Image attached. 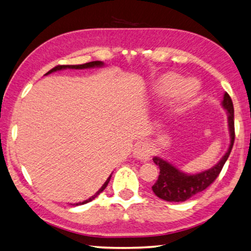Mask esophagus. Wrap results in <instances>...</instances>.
<instances>
[{
    "label": "esophagus",
    "instance_id": "obj_1",
    "mask_svg": "<svg viewBox=\"0 0 251 251\" xmlns=\"http://www.w3.org/2000/svg\"><path fill=\"white\" fill-rule=\"evenodd\" d=\"M151 148L147 141H138L134 147V156L140 160H148L151 156Z\"/></svg>",
    "mask_w": 251,
    "mask_h": 251
}]
</instances>
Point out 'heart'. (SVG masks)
<instances>
[{"label": "heart", "instance_id": "obj_1", "mask_svg": "<svg viewBox=\"0 0 251 251\" xmlns=\"http://www.w3.org/2000/svg\"><path fill=\"white\" fill-rule=\"evenodd\" d=\"M199 86L194 81H189L184 84V79L176 74L163 75L159 80L157 90L162 94H172L177 92L180 100H188L197 94Z\"/></svg>", "mask_w": 251, "mask_h": 251}]
</instances>
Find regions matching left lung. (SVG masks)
<instances>
[{
	"mask_svg": "<svg viewBox=\"0 0 251 251\" xmlns=\"http://www.w3.org/2000/svg\"><path fill=\"white\" fill-rule=\"evenodd\" d=\"M223 107L227 111L228 126L230 134V145L227 152L224 154L217 165L208 170L197 173V175H186L173 167L163 159L154 157L152 160L160 169L158 180L152 185L153 193L168 202H184L193 195L202 192L208 188L220 175L225 162L228 159L235 141V123H234V105L228 93L224 94L222 102Z\"/></svg>",
	"mask_w": 251,
	"mask_h": 251,
	"instance_id": "left-lung-1",
	"label": "left lung"
}]
</instances>
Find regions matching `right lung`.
<instances>
[{
  "label": "right lung",
  "instance_id": "obj_1",
  "mask_svg": "<svg viewBox=\"0 0 251 251\" xmlns=\"http://www.w3.org/2000/svg\"><path fill=\"white\" fill-rule=\"evenodd\" d=\"M101 66H103V62L102 61H91V62H86V63H83V65H59V66H57V67H54V68H52L51 70H49L46 75H49V74H51V72H54V71H58V70H62V69H86V68H94V67H101ZM111 176H110L107 177V180L105 181V183H104L103 185H102V188L100 189L97 193H95L93 197H91L90 199H88V200H85V201H83V202H80V203H75V204H71V205H81V204H85V203H89V202H91L92 201V200H94L95 198L98 197V195L101 193V192H103L104 191V189L106 188L107 186V184H108V182H110V180H111Z\"/></svg>",
  "mask_w": 251,
  "mask_h": 251
}]
</instances>
